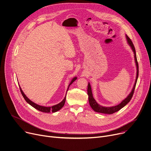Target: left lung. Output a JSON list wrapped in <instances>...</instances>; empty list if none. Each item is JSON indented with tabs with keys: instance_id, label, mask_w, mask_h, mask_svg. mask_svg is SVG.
Segmentation results:
<instances>
[{
	"instance_id": "1",
	"label": "left lung",
	"mask_w": 151,
	"mask_h": 151,
	"mask_svg": "<svg viewBox=\"0 0 151 151\" xmlns=\"http://www.w3.org/2000/svg\"><path fill=\"white\" fill-rule=\"evenodd\" d=\"M126 38H127V42H128L129 45L131 46V49H132V51L134 53L135 62L136 67H137V76H136V79H135V83H134L133 88H132L131 92L129 93V94L127 97V98H125L120 104H119L117 105L114 106L105 107V106H102L100 105L99 104H98L96 102V101H95V99H94V98L93 96V94H92L91 88L90 84V83H88V88H87V94L88 95V101H89V104H90V106L92 108L93 110L96 112L101 113H104V114H113V113L119 111L120 109H122L123 107H124L131 101V99L132 97L134 92V90H135V86H136L137 81V79H138V76H139V64H138L137 60L135 49L134 46V45L132 42V41L127 35H126Z\"/></svg>"
}]
</instances>
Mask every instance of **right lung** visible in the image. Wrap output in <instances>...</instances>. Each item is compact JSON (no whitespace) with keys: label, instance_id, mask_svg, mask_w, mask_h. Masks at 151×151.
Here are the masks:
<instances>
[{"label":"right lung","instance_id":"add662e5","mask_svg":"<svg viewBox=\"0 0 151 151\" xmlns=\"http://www.w3.org/2000/svg\"><path fill=\"white\" fill-rule=\"evenodd\" d=\"M77 79L76 77H75L72 79V81L70 82V83L69 84V85H68V88H67V91H68V88H69V86L73 83V82L75 81H76V79ZM20 87V86H19ZM20 91H21V93L22 94V96H23L24 99H25V101L28 102L29 105H31L32 106H33L34 108L38 109V111H42V112H44V113H50V112H52V113H55V112H57L58 111V110H60V109H61L63 106L64 105V104H65V99H66V95L65 98H64V99L60 102L57 105H53L52 106H49V107H47V106H41V105H39L38 104H36L35 103L33 102L32 101H31L30 99H29L28 98H27L26 96L24 94V93H23V91H22L21 87H20Z\"/></svg>","mask_w":151,"mask_h":151}]
</instances>
